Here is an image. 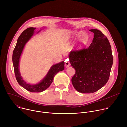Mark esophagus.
<instances>
[{
    "mask_svg": "<svg viewBox=\"0 0 127 127\" xmlns=\"http://www.w3.org/2000/svg\"><path fill=\"white\" fill-rule=\"evenodd\" d=\"M70 65V63L69 62H65V66H66V68L69 67V66Z\"/></svg>",
    "mask_w": 127,
    "mask_h": 127,
    "instance_id": "34e87169",
    "label": "esophagus"
}]
</instances>
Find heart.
<instances>
[{
	"instance_id": "1",
	"label": "heart",
	"mask_w": 127,
	"mask_h": 127,
	"mask_svg": "<svg viewBox=\"0 0 127 127\" xmlns=\"http://www.w3.org/2000/svg\"><path fill=\"white\" fill-rule=\"evenodd\" d=\"M74 37L76 38L79 37L80 44H84L86 43L88 39V36L87 34L84 32H76L73 33Z\"/></svg>"
}]
</instances>
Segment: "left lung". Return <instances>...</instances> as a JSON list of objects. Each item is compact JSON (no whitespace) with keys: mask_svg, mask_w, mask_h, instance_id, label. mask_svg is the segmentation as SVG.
Here are the masks:
<instances>
[{"mask_svg":"<svg viewBox=\"0 0 127 127\" xmlns=\"http://www.w3.org/2000/svg\"><path fill=\"white\" fill-rule=\"evenodd\" d=\"M90 46L71 51L69 58L76 72L71 81L79 93L90 94L102 88L109 79L113 63L110 43L105 35L96 29Z\"/></svg>","mask_w":127,"mask_h":127,"instance_id":"left-lung-1","label":"left lung"}]
</instances>
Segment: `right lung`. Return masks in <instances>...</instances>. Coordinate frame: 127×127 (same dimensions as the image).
I'll return each instance as SVG.
<instances>
[{
  "label": "right lung",
  "mask_w": 127,
  "mask_h": 127,
  "mask_svg": "<svg viewBox=\"0 0 127 127\" xmlns=\"http://www.w3.org/2000/svg\"><path fill=\"white\" fill-rule=\"evenodd\" d=\"M35 30V28H29L25 30L20 35L13 52L12 61L15 76L19 84L30 92L40 93L47 89L52 83L54 76L58 72L64 69V61L53 65L46 76L38 84H30L27 83L23 80L19 70L20 58L25 45L31 38Z\"/></svg>",
  "instance_id": "1"
}]
</instances>
